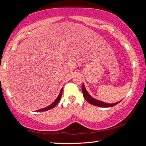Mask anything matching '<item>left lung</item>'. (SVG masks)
Wrapping results in <instances>:
<instances>
[{
  "instance_id": "left-lung-1",
  "label": "left lung",
  "mask_w": 146,
  "mask_h": 146,
  "mask_svg": "<svg viewBox=\"0 0 146 146\" xmlns=\"http://www.w3.org/2000/svg\"><path fill=\"white\" fill-rule=\"evenodd\" d=\"M82 93L84 95V97L85 99L88 101V102H90L91 104H92L93 106H99V107H102V108H110V107H113L115 105H117V104L119 103V102H117L114 104H108V103H106V102H103L102 101L98 100L94 98L93 97H91V96L88 93V92L86 90V89L84 86V84H82Z\"/></svg>"
}]
</instances>
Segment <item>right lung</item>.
Segmentation results:
<instances>
[{"label":"right lung","mask_w":146,"mask_h":146,"mask_svg":"<svg viewBox=\"0 0 146 146\" xmlns=\"http://www.w3.org/2000/svg\"><path fill=\"white\" fill-rule=\"evenodd\" d=\"M62 89L63 88L61 89V90L60 91V93H59V95L57 97V98H56L55 100L54 101V102L52 104H51L48 106V107H46V108H42V109H40V110H36V111H39V112H40V111H46L49 110H51V109L55 108V106H56V104H57L59 101H60V100L61 97H62Z\"/></svg>","instance_id":"right-lung-1"}]
</instances>
